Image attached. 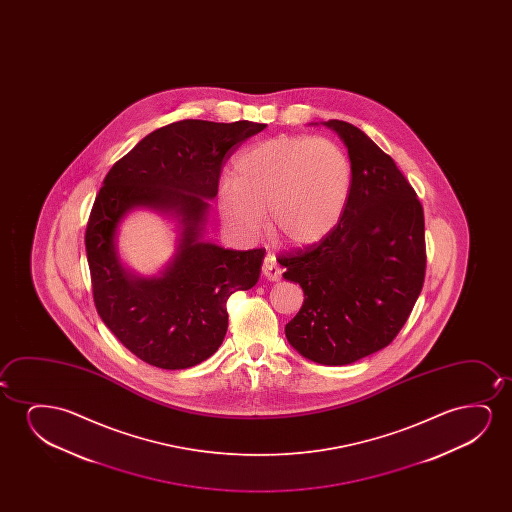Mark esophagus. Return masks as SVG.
Segmentation results:
<instances>
[{
	"label": "esophagus",
	"mask_w": 512,
	"mask_h": 512,
	"mask_svg": "<svg viewBox=\"0 0 512 512\" xmlns=\"http://www.w3.org/2000/svg\"><path fill=\"white\" fill-rule=\"evenodd\" d=\"M262 274H264V278H266V280H280L281 267L278 266V262H276V257H274V255H267L266 259H264V264H262Z\"/></svg>",
	"instance_id": "1"
}]
</instances>
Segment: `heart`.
<instances>
[{
  "label": "heart",
  "mask_w": 512,
  "mask_h": 512,
  "mask_svg": "<svg viewBox=\"0 0 512 512\" xmlns=\"http://www.w3.org/2000/svg\"><path fill=\"white\" fill-rule=\"evenodd\" d=\"M234 185L218 192V210L234 231L255 236L267 211L274 238L292 246L320 243L336 229L351 190V162L329 138L276 136L234 162Z\"/></svg>",
  "instance_id": "heart-1"
}]
</instances>
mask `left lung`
Masks as SVG:
<instances>
[{
    "mask_svg": "<svg viewBox=\"0 0 512 512\" xmlns=\"http://www.w3.org/2000/svg\"><path fill=\"white\" fill-rule=\"evenodd\" d=\"M323 124L348 148V204L327 238L278 262L304 292L288 343L316 364L346 365L383 350L411 315L425 280V220L390 155L348 122Z\"/></svg>",
    "mask_w": 512,
    "mask_h": 512,
    "instance_id": "8db88e82",
    "label": "left lung"
}]
</instances>
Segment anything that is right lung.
Returning <instances> with one entry per match:
<instances>
[{"instance_id": "obj_1", "label": "right lung", "mask_w": 512, "mask_h": 512, "mask_svg": "<svg viewBox=\"0 0 512 512\" xmlns=\"http://www.w3.org/2000/svg\"><path fill=\"white\" fill-rule=\"evenodd\" d=\"M266 129L238 120H180L148 134L105 176L85 231L92 295L113 336L147 364L189 369L227 332V299L259 281L266 248L225 250L204 241L210 201L232 148ZM134 207L175 217L176 257L152 279L127 272L116 252L119 222Z\"/></svg>"}]
</instances>
